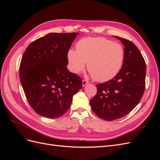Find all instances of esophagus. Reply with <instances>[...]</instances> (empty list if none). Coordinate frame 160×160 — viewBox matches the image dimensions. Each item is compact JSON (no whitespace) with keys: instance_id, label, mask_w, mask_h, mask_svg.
<instances>
[{"instance_id":"1","label":"esophagus","mask_w":160,"mask_h":160,"mask_svg":"<svg viewBox=\"0 0 160 160\" xmlns=\"http://www.w3.org/2000/svg\"><path fill=\"white\" fill-rule=\"evenodd\" d=\"M89 83V81H88L87 80H83V83H82V84H83V86H85L87 84Z\"/></svg>"}]
</instances>
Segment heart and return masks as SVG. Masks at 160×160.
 Returning <instances> with one entry per match:
<instances>
[{
  "mask_svg": "<svg viewBox=\"0 0 160 160\" xmlns=\"http://www.w3.org/2000/svg\"><path fill=\"white\" fill-rule=\"evenodd\" d=\"M77 51L70 49L67 59L71 70L79 73L88 62V70L96 81H109L117 75L123 64L122 45L103 37H86L77 42Z\"/></svg>",
  "mask_w": 160,
  "mask_h": 160,
  "instance_id": "1",
  "label": "heart"
}]
</instances>
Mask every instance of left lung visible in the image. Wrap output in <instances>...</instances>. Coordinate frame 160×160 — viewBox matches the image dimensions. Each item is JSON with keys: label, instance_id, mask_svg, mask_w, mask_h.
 Returning a JSON list of instances; mask_svg holds the SVG:
<instances>
[{"label": "left lung", "instance_id": "obj_1", "mask_svg": "<svg viewBox=\"0 0 160 160\" xmlns=\"http://www.w3.org/2000/svg\"><path fill=\"white\" fill-rule=\"evenodd\" d=\"M124 45L122 69L113 79L96 85L90 101L92 111L101 119L113 121L126 115L139 103L146 86V65L138 48L129 40L115 37Z\"/></svg>", "mask_w": 160, "mask_h": 160}]
</instances>
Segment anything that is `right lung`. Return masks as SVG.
<instances>
[{
    "label": "right lung",
    "instance_id": "add662e5",
    "mask_svg": "<svg viewBox=\"0 0 160 160\" xmlns=\"http://www.w3.org/2000/svg\"><path fill=\"white\" fill-rule=\"evenodd\" d=\"M78 35L49 33L32 42L24 52L19 68L21 85L31 107L42 117H61L83 88L82 79L67 67V52Z\"/></svg>",
    "mask_w": 160,
    "mask_h": 160
}]
</instances>
